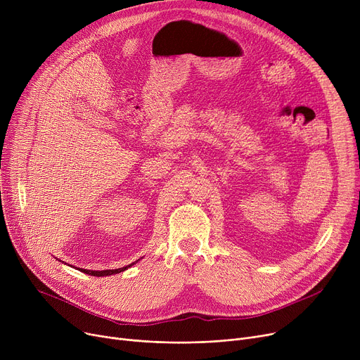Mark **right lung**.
Instances as JSON below:
<instances>
[{
    "instance_id": "right-lung-1",
    "label": "right lung",
    "mask_w": 360,
    "mask_h": 360,
    "mask_svg": "<svg viewBox=\"0 0 360 360\" xmlns=\"http://www.w3.org/2000/svg\"><path fill=\"white\" fill-rule=\"evenodd\" d=\"M137 262V261H136ZM136 262H131V264H128V266H125V267H121V269H113V270H86V269H79V267H74V269H77L79 271H83V273H86V274H90V276H98V277H102V276H112V274H117V273H121V271H124V270H127L128 267H131V266H134Z\"/></svg>"
}]
</instances>
